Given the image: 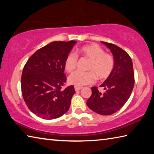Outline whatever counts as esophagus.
Segmentation results:
<instances>
[{
  "mask_svg": "<svg viewBox=\"0 0 154 154\" xmlns=\"http://www.w3.org/2000/svg\"><path fill=\"white\" fill-rule=\"evenodd\" d=\"M82 87H77V86H75V91H79L80 90H82Z\"/></svg>",
  "mask_w": 154,
  "mask_h": 154,
  "instance_id": "esophagus-1",
  "label": "esophagus"
}]
</instances>
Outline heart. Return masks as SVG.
I'll return each instance as SVG.
<instances>
[{
  "label": "heart",
  "instance_id": "b5f03b06",
  "mask_svg": "<svg viewBox=\"0 0 154 154\" xmlns=\"http://www.w3.org/2000/svg\"><path fill=\"white\" fill-rule=\"evenodd\" d=\"M77 55L82 56L90 60L87 69L90 71H77L69 75V84L82 87L94 82L96 77L98 80H104L109 77L114 67V60L111 55L104 52L97 44L92 43L83 45L77 49ZM77 56L74 53L68 54L64 60V69L71 72L75 69L77 63Z\"/></svg>",
  "mask_w": 154,
  "mask_h": 154
}]
</instances>
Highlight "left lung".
Here are the masks:
<instances>
[{"label": "left lung", "mask_w": 154, "mask_h": 154, "mask_svg": "<svg viewBox=\"0 0 154 154\" xmlns=\"http://www.w3.org/2000/svg\"><path fill=\"white\" fill-rule=\"evenodd\" d=\"M110 49L114 59L111 75L100 85L105 91L99 92L92 88V95L87 101L91 110L103 116H109L119 111L127 102L133 90L134 73L132 59L126 51L114 44L101 41Z\"/></svg>", "instance_id": "left-lung-1"}]
</instances>
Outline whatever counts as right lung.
Masks as SVG:
<instances>
[{
    "label": "right lung",
    "instance_id": "right-lung-1",
    "mask_svg": "<svg viewBox=\"0 0 154 154\" xmlns=\"http://www.w3.org/2000/svg\"><path fill=\"white\" fill-rule=\"evenodd\" d=\"M75 41H54L38 49L23 69L21 88L28 109L44 119L60 118L66 113L75 92L73 85L62 90L66 77L64 60Z\"/></svg>",
    "mask_w": 154,
    "mask_h": 154
}]
</instances>
